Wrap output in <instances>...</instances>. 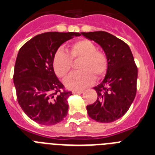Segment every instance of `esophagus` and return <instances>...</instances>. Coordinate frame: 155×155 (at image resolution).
Masks as SVG:
<instances>
[{
	"label": "esophagus",
	"instance_id": "1",
	"mask_svg": "<svg viewBox=\"0 0 155 155\" xmlns=\"http://www.w3.org/2000/svg\"><path fill=\"white\" fill-rule=\"evenodd\" d=\"M84 91H72V93L73 94H81V93H83Z\"/></svg>",
	"mask_w": 155,
	"mask_h": 155
}]
</instances>
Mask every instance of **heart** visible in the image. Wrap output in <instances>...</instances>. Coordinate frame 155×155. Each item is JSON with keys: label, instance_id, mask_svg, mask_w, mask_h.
I'll return each mask as SVG.
<instances>
[{"label": "heart", "instance_id": "b5f03b06", "mask_svg": "<svg viewBox=\"0 0 155 155\" xmlns=\"http://www.w3.org/2000/svg\"><path fill=\"white\" fill-rule=\"evenodd\" d=\"M81 59L78 70L65 81L66 86L72 90H81L91 85L97 79L105 76L108 69V58L104 52L89 39H80L71 45L68 53L58 50L53 60V70L57 77L66 78L72 69V61Z\"/></svg>", "mask_w": 155, "mask_h": 155}]
</instances>
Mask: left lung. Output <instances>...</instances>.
<instances>
[{"mask_svg":"<svg viewBox=\"0 0 155 155\" xmlns=\"http://www.w3.org/2000/svg\"><path fill=\"white\" fill-rule=\"evenodd\" d=\"M101 46L108 58L105 78L94 87L96 102L87 105L88 116L99 123H112L126 114L137 93V68L128 45L104 31L81 32Z\"/></svg>","mask_w":155,"mask_h":155,"instance_id":"1","label":"left lung"}]
</instances>
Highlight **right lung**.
Returning <instances> with one entry per match:
<instances>
[{
  "mask_svg": "<svg viewBox=\"0 0 155 155\" xmlns=\"http://www.w3.org/2000/svg\"><path fill=\"white\" fill-rule=\"evenodd\" d=\"M78 32L49 31L35 35L19 50L14 71V84L19 105L31 120L51 126L63 121L68 115L66 91L53 67L58 48Z\"/></svg>",
  "mask_w": 155,
  "mask_h": 155,
  "instance_id": "add662e5",
  "label": "right lung"
}]
</instances>
